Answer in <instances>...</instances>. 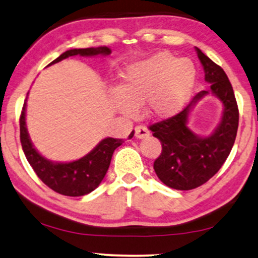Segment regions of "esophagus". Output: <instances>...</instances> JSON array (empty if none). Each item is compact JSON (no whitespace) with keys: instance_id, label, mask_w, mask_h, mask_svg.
I'll return each instance as SVG.
<instances>
[{"instance_id":"1","label":"esophagus","mask_w":258,"mask_h":258,"mask_svg":"<svg viewBox=\"0 0 258 258\" xmlns=\"http://www.w3.org/2000/svg\"><path fill=\"white\" fill-rule=\"evenodd\" d=\"M135 136L136 139H145L149 136V130L145 125L135 126Z\"/></svg>"}]
</instances>
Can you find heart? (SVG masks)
Masks as SVG:
<instances>
[{
	"label": "heart",
	"instance_id": "b5f03b06",
	"mask_svg": "<svg viewBox=\"0 0 258 258\" xmlns=\"http://www.w3.org/2000/svg\"><path fill=\"white\" fill-rule=\"evenodd\" d=\"M195 76L189 59L158 52L126 67L120 87L112 90L113 106L124 114H134L136 107L145 103L151 117L168 118L186 104Z\"/></svg>",
	"mask_w": 258,
	"mask_h": 258
}]
</instances>
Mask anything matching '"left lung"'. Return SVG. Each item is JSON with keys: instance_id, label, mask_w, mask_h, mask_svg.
<instances>
[{"instance_id": "obj_1", "label": "left lung", "mask_w": 258, "mask_h": 258, "mask_svg": "<svg viewBox=\"0 0 258 258\" xmlns=\"http://www.w3.org/2000/svg\"><path fill=\"white\" fill-rule=\"evenodd\" d=\"M196 52L211 90L197 93L179 113L149 126L163 147L154 161L155 173L165 185L177 190L195 189L220 170L233 147L239 122L237 100L226 73L197 47ZM209 93L221 99L224 111L213 134L201 138L188 129L187 118L193 105Z\"/></svg>"}]
</instances>
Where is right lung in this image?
I'll use <instances>...</instances> for the list:
<instances>
[{
  "instance_id": "add662e5",
  "label": "right lung",
  "mask_w": 258,
  "mask_h": 258,
  "mask_svg": "<svg viewBox=\"0 0 258 258\" xmlns=\"http://www.w3.org/2000/svg\"><path fill=\"white\" fill-rule=\"evenodd\" d=\"M110 53L111 50L106 46L72 49L63 52L49 66L55 64L71 56H107ZM26 100L22 106L20 116V141L22 151L39 179L53 191L64 196H84L93 191L106 174L114 149L123 144V139L106 138L101 140L90 153L79 160L72 161V163H53L41 157L32 145L26 128V118H25ZM133 136H134V132H132L129 139H132Z\"/></svg>"
}]
</instances>
